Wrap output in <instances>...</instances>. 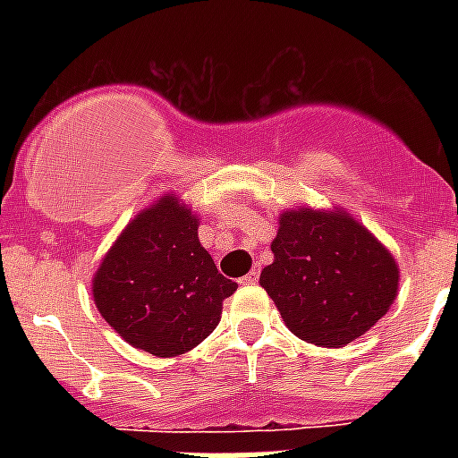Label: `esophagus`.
Instances as JSON below:
<instances>
[{"mask_svg":"<svg viewBox=\"0 0 458 458\" xmlns=\"http://www.w3.org/2000/svg\"><path fill=\"white\" fill-rule=\"evenodd\" d=\"M257 283H259V268H251V271L242 278V285H257Z\"/></svg>","mask_w":458,"mask_h":458,"instance_id":"obj_1","label":"esophagus"}]
</instances>
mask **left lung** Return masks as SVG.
<instances>
[{
  "label": "left lung",
  "mask_w": 458,
  "mask_h": 458,
  "mask_svg": "<svg viewBox=\"0 0 458 458\" xmlns=\"http://www.w3.org/2000/svg\"><path fill=\"white\" fill-rule=\"evenodd\" d=\"M261 287L300 340L344 347L369 333L399 293V266L361 221L340 207L285 208Z\"/></svg>",
  "instance_id": "1"
}]
</instances>
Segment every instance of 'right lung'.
Returning <instances> with one entry per match:
<instances>
[{"label": "right lung", "instance_id": "obj_1", "mask_svg": "<svg viewBox=\"0 0 458 458\" xmlns=\"http://www.w3.org/2000/svg\"><path fill=\"white\" fill-rule=\"evenodd\" d=\"M199 216L161 194L132 218L92 276L102 318L135 349L154 356L185 354L214 333L223 300L237 283L218 273L199 242Z\"/></svg>", "mask_w": 458, "mask_h": 458}]
</instances>
